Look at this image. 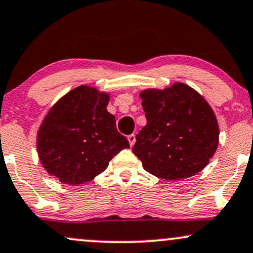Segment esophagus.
I'll return each mask as SVG.
<instances>
[{
    "instance_id": "1",
    "label": "esophagus",
    "mask_w": 253,
    "mask_h": 253,
    "mask_svg": "<svg viewBox=\"0 0 253 253\" xmlns=\"http://www.w3.org/2000/svg\"><path fill=\"white\" fill-rule=\"evenodd\" d=\"M127 139H128L130 146H133V145H134V143H135V134H130V135H128V136H127Z\"/></svg>"
}]
</instances>
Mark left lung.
<instances>
[{"mask_svg":"<svg viewBox=\"0 0 253 253\" xmlns=\"http://www.w3.org/2000/svg\"><path fill=\"white\" fill-rule=\"evenodd\" d=\"M140 97L147 124L132 151L144 169L169 181L203 170L219 144V125L207 101L179 82L164 90H143Z\"/></svg>","mask_w":253,"mask_h":253,"instance_id":"8db88e82","label":"left lung"}]
</instances>
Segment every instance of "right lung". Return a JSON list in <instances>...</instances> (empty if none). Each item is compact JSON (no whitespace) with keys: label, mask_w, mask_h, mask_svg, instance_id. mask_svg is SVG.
<instances>
[{"label":"right lung","mask_w":253,"mask_h":253,"mask_svg":"<svg viewBox=\"0 0 253 253\" xmlns=\"http://www.w3.org/2000/svg\"><path fill=\"white\" fill-rule=\"evenodd\" d=\"M109 95L81 85L64 95L43 119L37 149L45 170L70 185L100 175L128 140L118 132L115 117L107 110Z\"/></svg>","instance_id":"1"}]
</instances>
